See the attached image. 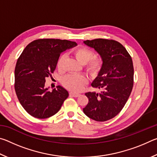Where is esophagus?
I'll list each match as a JSON object with an SVG mask.
<instances>
[{"label":"esophagus","mask_w":157,"mask_h":157,"mask_svg":"<svg viewBox=\"0 0 157 157\" xmlns=\"http://www.w3.org/2000/svg\"><path fill=\"white\" fill-rule=\"evenodd\" d=\"M69 95H70L71 97H75V98H77L78 97L79 94H75V93H73V92H70L69 93Z\"/></svg>","instance_id":"34e87169"}]
</instances>
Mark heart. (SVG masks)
<instances>
[{"label": "heart", "mask_w": 157, "mask_h": 157, "mask_svg": "<svg viewBox=\"0 0 157 157\" xmlns=\"http://www.w3.org/2000/svg\"><path fill=\"white\" fill-rule=\"evenodd\" d=\"M73 54L77 60L84 65V68L91 75H95L100 72L102 67L103 61L100 56H94V52L87 48L81 47L75 49ZM64 61V55H62L57 60V66L62 70ZM87 82V79L82 75H68L63 79L62 83L66 89L75 93H78L83 89Z\"/></svg>", "instance_id": "1"}]
</instances>
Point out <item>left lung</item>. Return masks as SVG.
Wrapping results in <instances>:
<instances>
[{"instance_id":"obj_1","label":"left lung","mask_w":157,"mask_h":157,"mask_svg":"<svg viewBox=\"0 0 157 157\" xmlns=\"http://www.w3.org/2000/svg\"><path fill=\"white\" fill-rule=\"evenodd\" d=\"M84 43L99 53L103 64L91 84L100 93L85 94L89 102L83 111L95 121H107L121 112L131 94L134 84L132 57L123 45L113 39H95Z\"/></svg>"}]
</instances>
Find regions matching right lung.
<instances>
[{
	"mask_svg": "<svg viewBox=\"0 0 157 157\" xmlns=\"http://www.w3.org/2000/svg\"><path fill=\"white\" fill-rule=\"evenodd\" d=\"M75 41L39 39L25 48L14 71V89L24 109L36 118H47L57 113L68 93L61 86L52 91L45 87L46 78L51 76L61 53L76 46Z\"/></svg>",
	"mask_w": 157,
	"mask_h": 157,
	"instance_id": "obj_1",
	"label": "right lung"
}]
</instances>
